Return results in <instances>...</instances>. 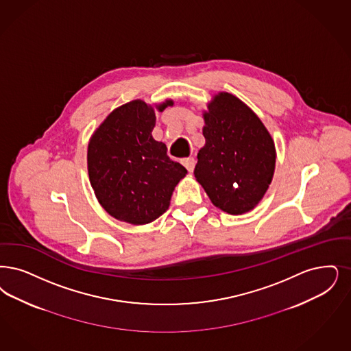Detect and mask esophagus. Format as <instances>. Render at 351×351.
Wrapping results in <instances>:
<instances>
[{
  "label": "esophagus",
  "mask_w": 351,
  "mask_h": 351,
  "mask_svg": "<svg viewBox=\"0 0 351 351\" xmlns=\"http://www.w3.org/2000/svg\"><path fill=\"white\" fill-rule=\"evenodd\" d=\"M182 163L185 166V169H188L189 172H192V171H193V169H195V165H196V162H195V159H193L192 156L184 158L182 160Z\"/></svg>",
  "instance_id": "34e87169"
}]
</instances>
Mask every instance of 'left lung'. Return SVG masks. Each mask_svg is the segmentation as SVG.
<instances>
[{"label":"left lung","instance_id":"obj_1","mask_svg":"<svg viewBox=\"0 0 351 351\" xmlns=\"http://www.w3.org/2000/svg\"><path fill=\"white\" fill-rule=\"evenodd\" d=\"M202 117L205 145L197 154V182L218 209L234 215L252 210L273 180L274 140L260 117L230 93L215 94Z\"/></svg>","mask_w":351,"mask_h":351}]
</instances>
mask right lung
Instances as JSON below:
<instances>
[{
    "instance_id": "right-lung-1",
    "label": "right lung",
    "mask_w": 351,
    "mask_h": 351,
    "mask_svg": "<svg viewBox=\"0 0 351 351\" xmlns=\"http://www.w3.org/2000/svg\"><path fill=\"white\" fill-rule=\"evenodd\" d=\"M173 106L132 100L110 113L87 146V171L101 208L130 225H146L169 209L175 186L186 175L167 156L163 142L153 138L155 110Z\"/></svg>"
}]
</instances>
